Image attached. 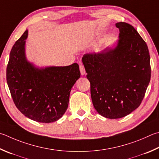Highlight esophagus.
I'll return each instance as SVG.
<instances>
[{"label":"esophagus","mask_w":159,"mask_h":159,"mask_svg":"<svg viewBox=\"0 0 159 159\" xmlns=\"http://www.w3.org/2000/svg\"><path fill=\"white\" fill-rule=\"evenodd\" d=\"M79 69H80V74H81V75H84L85 74V70L84 65H83L82 63H80Z\"/></svg>","instance_id":"34e87169"}]
</instances>
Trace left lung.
I'll list each match as a JSON object with an SVG mask.
<instances>
[{"instance_id": "8db88e82", "label": "left lung", "mask_w": 159, "mask_h": 159, "mask_svg": "<svg viewBox=\"0 0 159 159\" xmlns=\"http://www.w3.org/2000/svg\"><path fill=\"white\" fill-rule=\"evenodd\" d=\"M116 26L120 30L116 47L82 57L94 107L109 119L125 117L139 107L151 79L146 42L129 24L120 22Z\"/></svg>"}]
</instances>
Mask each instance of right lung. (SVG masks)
Here are the masks:
<instances>
[{"label":"right lung","instance_id":"obj_1","mask_svg":"<svg viewBox=\"0 0 159 159\" xmlns=\"http://www.w3.org/2000/svg\"><path fill=\"white\" fill-rule=\"evenodd\" d=\"M28 30L14 44L6 79L13 102L25 117L38 122H56L67 111L71 88L80 76L79 66L35 68L25 57Z\"/></svg>","mask_w":159,"mask_h":159}]
</instances>
